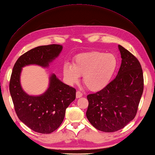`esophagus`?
Listing matches in <instances>:
<instances>
[{
	"label": "esophagus",
	"mask_w": 155,
	"mask_h": 155,
	"mask_svg": "<svg viewBox=\"0 0 155 155\" xmlns=\"http://www.w3.org/2000/svg\"><path fill=\"white\" fill-rule=\"evenodd\" d=\"M82 96H83V93H82L81 92L79 91H78L76 92V97H77V98L81 97H82Z\"/></svg>",
	"instance_id": "34e87169"
}]
</instances>
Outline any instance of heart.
Masks as SVG:
<instances>
[{"label":"heart","instance_id":"b5f03b06","mask_svg":"<svg viewBox=\"0 0 155 155\" xmlns=\"http://www.w3.org/2000/svg\"><path fill=\"white\" fill-rule=\"evenodd\" d=\"M117 67L118 59L114 54L92 51L77 55L72 64L65 63L63 74L70 84L78 82L83 75V82L88 90L97 91L109 84Z\"/></svg>","mask_w":155,"mask_h":155}]
</instances>
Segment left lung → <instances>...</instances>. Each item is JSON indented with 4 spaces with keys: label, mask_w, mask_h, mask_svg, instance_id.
I'll return each instance as SVG.
<instances>
[{
    "label": "left lung",
    "mask_w": 155,
    "mask_h": 155,
    "mask_svg": "<svg viewBox=\"0 0 155 155\" xmlns=\"http://www.w3.org/2000/svg\"><path fill=\"white\" fill-rule=\"evenodd\" d=\"M118 48L122 59L118 75L102 90L87 96V119L105 133L121 129L134 118L143 91L139 61L123 46Z\"/></svg>",
    "instance_id": "obj_1"
}]
</instances>
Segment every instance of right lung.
Returning a JSON list of instances; mask_svg holds the SVG:
<instances>
[{"label": "right lung", "mask_w": 155, "mask_h": 155, "mask_svg": "<svg viewBox=\"0 0 155 155\" xmlns=\"http://www.w3.org/2000/svg\"><path fill=\"white\" fill-rule=\"evenodd\" d=\"M62 49L61 45L54 44L37 46L20 56L13 68L10 92L14 109L18 119L37 133L50 134L58 129L64 120L66 109L76 99V91L53 74L47 91L38 96H30L21 86L22 68L29 64L48 67Z\"/></svg>", "instance_id": "1"}]
</instances>
